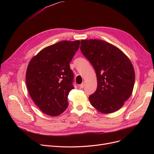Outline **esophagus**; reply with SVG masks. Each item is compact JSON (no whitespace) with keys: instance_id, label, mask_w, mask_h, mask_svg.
Returning a JSON list of instances; mask_svg holds the SVG:
<instances>
[{"instance_id":"1","label":"esophagus","mask_w":154,"mask_h":154,"mask_svg":"<svg viewBox=\"0 0 154 154\" xmlns=\"http://www.w3.org/2000/svg\"><path fill=\"white\" fill-rule=\"evenodd\" d=\"M85 82H83L80 85V88H84V87H85Z\"/></svg>"}]
</instances>
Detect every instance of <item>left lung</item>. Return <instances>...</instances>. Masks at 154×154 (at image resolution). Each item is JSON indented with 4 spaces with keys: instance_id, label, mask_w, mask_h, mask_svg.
I'll list each match as a JSON object with an SVG mask.
<instances>
[{
    "instance_id": "obj_1",
    "label": "left lung",
    "mask_w": 154,
    "mask_h": 154,
    "mask_svg": "<svg viewBox=\"0 0 154 154\" xmlns=\"http://www.w3.org/2000/svg\"><path fill=\"white\" fill-rule=\"evenodd\" d=\"M80 48L97 79V90L88 97L92 106L104 114L118 110L134 88L135 72L131 60L119 48L101 40H82Z\"/></svg>"
}]
</instances>
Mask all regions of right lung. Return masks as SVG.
Instances as JSON below:
<instances>
[{"instance_id": "right-lung-1", "label": "right lung", "mask_w": 154, "mask_h": 154, "mask_svg": "<svg viewBox=\"0 0 154 154\" xmlns=\"http://www.w3.org/2000/svg\"><path fill=\"white\" fill-rule=\"evenodd\" d=\"M79 45V40H63L43 48L29 63L28 91L37 107L48 116H59L68 107L69 93L74 88L70 62Z\"/></svg>"}]
</instances>
